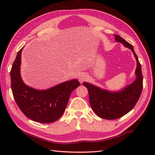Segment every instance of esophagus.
<instances>
[{
	"label": "esophagus",
	"instance_id": "esophagus-1",
	"mask_svg": "<svg viewBox=\"0 0 155 155\" xmlns=\"http://www.w3.org/2000/svg\"><path fill=\"white\" fill-rule=\"evenodd\" d=\"M87 78H88L87 74L84 73V72H83V73H81L79 75V77H78V81H79L81 83H83V82L86 80Z\"/></svg>",
	"mask_w": 155,
	"mask_h": 155
}]
</instances>
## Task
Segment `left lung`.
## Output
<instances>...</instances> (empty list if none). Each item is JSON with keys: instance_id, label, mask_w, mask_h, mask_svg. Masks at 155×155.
Listing matches in <instances>:
<instances>
[{"instance_id": "obj_1", "label": "left lung", "mask_w": 155, "mask_h": 155, "mask_svg": "<svg viewBox=\"0 0 155 155\" xmlns=\"http://www.w3.org/2000/svg\"><path fill=\"white\" fill-rule=\"evenodd\" d=\"M114 38L117 42H121L124 47L130 48L135 57L137 61L135 81L118 92H110L101 89L88 83H83L88 89L92 109L98 117L108 120L117 119L129 113L136 105L143 87L141 65L133 45L120 36L114 35Z\"/></svg>"}]
</instances>
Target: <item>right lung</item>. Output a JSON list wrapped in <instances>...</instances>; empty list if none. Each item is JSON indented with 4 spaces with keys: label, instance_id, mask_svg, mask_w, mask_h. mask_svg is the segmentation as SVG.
I'll return each mask as SVG.
<instances>
[{
    "label": "right lung",
    "instance_id": "add662e5",
    "mask_svg": "<svg viewBox=\"0 0 155 155\" xmlns=\"http://www.w3.org/2000/svg\"><path fill=\"white\" fill-rule=\"evenodd\" d=\"M22 48L18 52L11 71L13 97L20 109L28 118L41 123H53L64 113L71 93L80 83L73 79L44 91L27 86L20 74Z\"/></svg>",
    "mask_w": 155,
    "mask_h": 155
}]
</instances>
